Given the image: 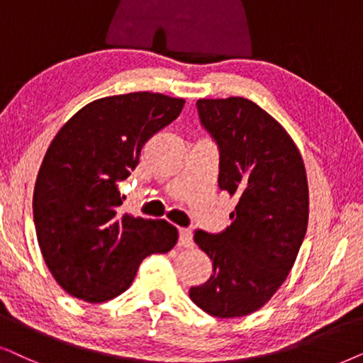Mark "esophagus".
<instances>
[{
	"instance_id": "obj_1",
	"label": "esophagus",
	"mask_w": 363,
	"mask_h": 363,
	"mask_svg": "<svg viewBox=\"0 0 363 363\" xmlns=\"http://www.w3.org/2000/svg\"><path fill=\"white\" fill-rule=\"evenodd\" d=\"M194 245V239H192V232L187 229L179 230V247L189 249Z\"/></svg>"
}]
</instances>
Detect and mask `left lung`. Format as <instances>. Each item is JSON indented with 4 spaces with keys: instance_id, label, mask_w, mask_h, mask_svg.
Returning a JSON list of instances; mask_svg holds the SVG:
<instances>
[{
    "instance_id": "left-lung-1",
    "label": "left lung",
    "mask_w": 363,
    "mask_h": 363,
    "mask_svg": "<svg viewBox=\"0 0 363 363\" xmlns=\"http://www.w3.org/2000/svg\"><path fill=\"white\" fill-rule=\"evenodd\" d=\"M197 111L219 146V187L238 206L224 232H196L212 275L189 297L212 317H244L272 298L296 262L308 222L306 166L286 129L252 101L199 99Z\"/></svg>"
}]
</instances>
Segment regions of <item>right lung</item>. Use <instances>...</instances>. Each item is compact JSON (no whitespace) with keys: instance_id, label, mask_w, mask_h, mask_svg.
Here are the masks:
<instances>
[{"instance_id":"right-lung-1","label":"right lung","mask_w":363,"mask_h":363,"mask_svg":"<svg viewBox=\"0 0 363 363\" xmlns=\"http://www.w3.org/2000/svg\"><path fill=\"white\" fill-rule=\"evenodd\" d=\"M186 101L159 93L96 99L52 139L33 194L43 259L69 296L101 303L128 291L139 264L166 254L177 229L128 212L118 181L139 164L141 149L181 114Z\"/></svg>"}]
</instances>
